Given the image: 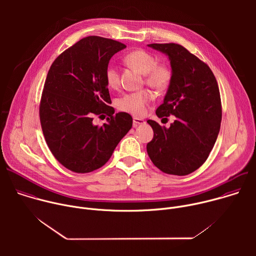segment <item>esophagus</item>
Segmentation results:
<instances>
[{
  "label": "esophagus",
  "instance_id": "obj_1",
  "mask_svg": "<svg viewBox=\"0 0 256 256\" xmlns=\"http://www.w3.org/2000/svg\"><path fill=\"white\" fill-rule=\"evenodd\" d=\"M134 126H138V124H144V120L142 118H134Z\"/></svg>",
  "mask_w": 256,
  "mask_h": 256
}]
</instances>
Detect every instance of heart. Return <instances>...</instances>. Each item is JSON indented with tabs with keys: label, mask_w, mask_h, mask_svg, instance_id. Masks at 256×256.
I'll return each mask as SVG.
<instances>
[{
	"label": "heart",
	"mask_w": 256,
	"mask_h": 256,
	"mask_svg": "<svg viewBox=\"0 0 256 256\" xmlns=\"http://www.w3.org/2000/svg\"><path fill=\"white\" fill-rule=\"evenodd\" d=\"M124 60L128 66L144 75V82L151 88L161 91L166 89L169 85L171 80L169 68L165 66L157 64L156 58L151 54L144 50H134L128 54ZM105 78L109 87L116 88L118 86V70L114 64H108L105 72ZM151 98V93L146 90L128 93L118 101V107L122 112L140 116L146 112V107Z\"/></svg>",
	"instance_id": "heart-1"
}]
</instances>
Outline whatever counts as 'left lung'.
I'll return each instance as SVG.
<instances>
[{
  "mask_svg": "<svg viewBox=\"0 0 256 256\" xmlns=\"http://www.w3.org/2000/svg\"><path fill=\"white\" fill-rule=\"evenodd\" d=\"M148 46L167 56L171 66V80L156 114L176 118L169 128L151 120L147 122L154 130L147 152L164 173L188 175L206 162L220 132V91L208 66L182 46Z\"/></svg>",
  "mask_w": 256,
  "mask_h": 256,
  "instance_id": "left-lung-1",
  "label": "left lung"
}]
</instances>
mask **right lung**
Wrapping results in <instances>:
<instances>
[{"instance_id":"obj_1","label":"right lung","mask_w":256,"mask_h":256,"mask_svg":"<svg viewBox=\"0 0 256 256\" xmlns=\"http://www.w3.org/2000/svg\"><path fill=\"white\" fill-rule=\"evenodd\" d=\"M126 48L112 40L88 36L60 54L48 70L40 124L52 155L70 171L88 173L102 167L132 126L128 114H114L109 106L105 78L109 60ZM95 115H108V122L94 125Z\"/></svg>"}]
</instances>
